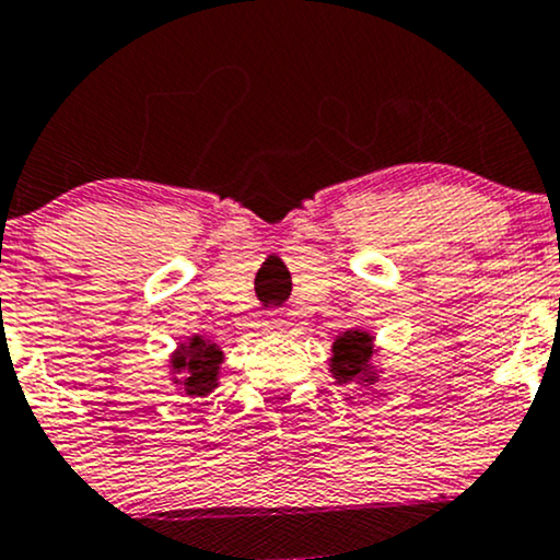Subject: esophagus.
<instances>
[{
    "instance_id": "34e87169",
    "label": "esophagus",
    "mask_w": 560,
    "mask_h": 560,
    "mask_svg": "<svg viewBox=\"0 0 560 560\" xmlns=\"http://www.w3.org/2000/svg\"><path fill=\"white\" fill-rule=\"evenodd\" d=\"M264 326H267L269 331H280V328L285 326V320H282L280 313H269L267 315V323H264Z\"/></svg>"
}]
</instances>
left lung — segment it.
I'll return each instance as SVG.
<instances>
[{
  "label": "left lung",
  "mask_w": 560,
  "mask_h": 560,
  "mask_svg": "<svg viewBox=\"0 0 560 560\" xmlns=\"http://www.w3.org/2000/svg\"><path fill=\"white\" fill-rule=\"evenodd\" d=\"M374 337L366 328H350L339 334L331 345V359H328V372L337 380V385L377 383V366H374Z\"/></svg>",
  "instance_id": "1"
}]
</instances>
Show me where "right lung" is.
Instances as JSON below:
<instances>
[{"mask_svg": "<svg viewBox=\"0 0 560 560\" xmlns=\"http://www.w3.org/2000/svg\"><path fill=\"white\" fill-rule=\"evenodd\" d=\"M223 350L221 345L210 339L191 337L188 342L177 345L170 355L172 383L180 388V394L191 399H207L218 388V374H221Z\"/></svg>", "mask_w": 560, "mask_h": 560, "instance_id": "obj_1", "label": "right lung"}]
</instances>
